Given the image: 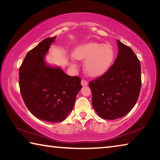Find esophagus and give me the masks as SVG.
Instances as JSON below:
<instances>
[{"label":"esophagus","mask_w":160,"mask_h":160,"mask_svg":"<svg viewBox=\"0 0 160 160\" xmlns=\"http://www.w3.org/2000/svg\"><path fill=\"white\" fill-rule=\"evenodd\" d=\"M81 85H82L83 87H84V86H87V85H88V81L85 80H84V79H82V80H81Z\"/></svg>","instance_id":"esophagus-1"}]
</instances>
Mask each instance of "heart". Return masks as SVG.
I'll return each mask as SVG.
<instances>
[{
  "label": "heart",
  "instance_id": "1",
  "mask_svg": "<svg viewBox=\"0 0 160 160\" xmlns=\"http://www.w3.org/2000/svg\"><path fill=\"white\" fill-rule=\"evenodd\" d=\"M72 56L78 60H86L85 68L92 77H98L105 73L114 58V51L110 44L89 42L78 46Z\"/></svg>",
  "mask_w": 160,
  "mask_h": 160
}]
</instances>
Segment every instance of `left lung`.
Here are the masks:
<instances>
[{"label": "left lung", "mask_w": 160, "mask_h": 160, "mask_svg": "<svg viewBox=\"0 0 160 160\" xmlns=\"http://www.w3.org/2000/svg\"><path fill=\"white\" fill-rule=\"evenodd\" d=\"M118 53L109 69L89 83L92 106L102 118L114 120L131 112L141 88L139 59L131 48L117 40Z\"/></svg>", "instance_id": "1"}]
</instances>
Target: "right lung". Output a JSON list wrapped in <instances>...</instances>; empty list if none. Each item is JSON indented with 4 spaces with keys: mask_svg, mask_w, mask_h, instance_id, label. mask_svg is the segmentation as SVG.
<instances>
[{
    "mask_svg": "<svg viewBox=\"0 0 160 160\" xmlns=\"http://www.w3.org/2000/svg\"><path fill=\"white\" fill-rule=\"evenodd\" d=\"M55 39L47 38L29 51L19 69V85L26 107L35 117L50 123L66 119L82 88L79 77L69 76L61 68L44 61Z\"/></svg>",
    "mask_w": 160,
    "mask_h": 160,
    "instance_id": "add662e5",
    "label": "right lung"
}]
</instances>
